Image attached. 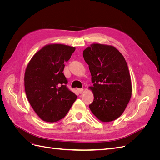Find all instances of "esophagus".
<instances>
[{"label": "esophagus", "mask_w": 160, "mask_h": 160, "mask_svg": "<svg viewBox=\"0 0 160 160\" xmlns=\"http://www.w3.org/2000/svg\"><path fill=\"white\" fill-rule=\"evenodd\" d=\"M77 91H78L79 93H82L83 91V89H77Z\"/></svg>", "instance_id": "34e87169"}]
</instances>
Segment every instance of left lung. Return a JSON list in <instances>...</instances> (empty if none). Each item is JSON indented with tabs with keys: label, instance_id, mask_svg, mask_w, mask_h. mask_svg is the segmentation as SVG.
<instances>
[{
	"label": "left lung",
	"instance_id": "8db88e82",
	"mask_svg": "<svg viewBox=\"0 0 160 160\" xmlns=\"http://www.w3.org/2000/svg\"><path fill=\"white\" fill-rule=\"evenodd\" d=\"M93 86L94 99L89 105L102 122H109L122 115L132 96V87L124 57L111 45L93 43L83 51Z\"/></svg>",
	"mask_w": 160,
	"mask_h": 160
}]
</instances>
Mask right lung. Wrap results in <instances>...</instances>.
<instances>
[{"mask_svg":"<svg viewBox=\"0 0 160 160\" xmlns=\"http://www.w3.org/2000/svg\"><path fill=\"white\" fill-rule=\"evenodd\" d=\"M75 48L62 44H49L37 52L25 72L27 99L42 120L55 122L63 118L77 96L67 88L64 62Z\"/></svg>","mask_w":160,"mask_h":160,"instance_id":"obj_1","label":"right lung"}]
</instances>
